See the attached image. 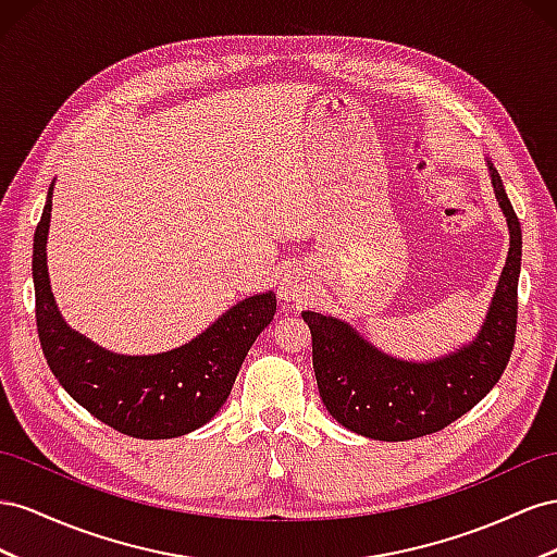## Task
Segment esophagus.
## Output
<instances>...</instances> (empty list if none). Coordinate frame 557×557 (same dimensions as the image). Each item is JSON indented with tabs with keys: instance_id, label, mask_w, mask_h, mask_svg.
I'll return each instance as SVG.
<instances>
[{
	"instance_id": "34e87169",
	"label": "esophagus",
	"mask_w": 557,
	"mask_h": 557,
	"mask_svg": "<svg viewBox=\"0 0 557 557\" xmlns=\"http://www.w3.org/2000/svg\"><path fill=\"white\" fill-rule=\"evenodd\" d=\"M306 289H308L306 277H300V273H296V270H289V273L282 277L277 294H280L282 300H296L298 296L306 294Z\"/></svg>"
}]
</instances>
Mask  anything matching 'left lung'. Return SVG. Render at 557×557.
Returning a JSON list of instances; mask_svg holds the SVG:
<instances>
[{
	"label": "left lung",
	"instance_id": "obj_1",
	"mask_svg": "<svg viewBox=\"0 0 557 557\" xmlns=\"http://www.w3.org/2000/svg\"><path fill=\"white\" fill-rule=\"evenodd\" d=\"M511 247L485 322L469 345L434 361L380 352L336 317L300 312L312 336V369L326 410L345 429L375 441H410L441 432L497 385L516 343L522 233L499 172L487 161Z\"/></svg>",
	"mask_w": 557,
	"mask_h": 557
}]
</instances>
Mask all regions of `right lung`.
<instances>
[{
  "mask_svg": "<svg viewBox=\"0 0 557 557\" xmlns=\"http://www.w3.org/2000/svg\"><path fill=\"white\" fill-rule=\"evenodd\" d=\"M51 190L32 247L37 331L58 383L90 416L135 438H174L210 422L226 404L249 347L273 322V292L249 296L190 343L170 352L125 357L95 345L62 320L46 268Z\"/></svg>",
  "mask_w": 557,
  "mask_h": 557,
  "instance_id": "1",
  "label": "right lung"
}]
</instances>
